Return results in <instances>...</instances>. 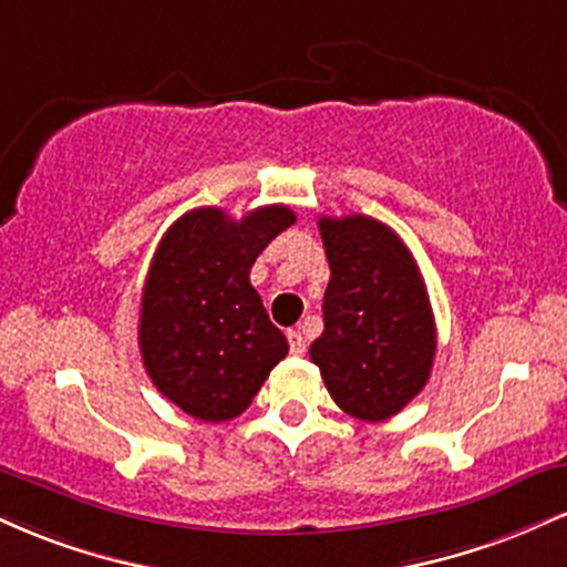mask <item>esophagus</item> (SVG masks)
Wrapping results in <instances>:
<instances>
[{"instance_id": "1", "label": "esophagus", "mask_w": 567, "mask_h": 567, "mask_svg": "<svg viewBox=\"0 0 567 567\" xmlns=\"http://www.w3.org/2000/svg\"><path fill=\"white\" fill-rule=\"evenodd\" d=\"M288 343H290V354H303L306 351V338L298 333V330H288Z\"/></svg>"}]
</instances>
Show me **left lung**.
<instances>
[{"label": "left lung", "mask_w": 567, "mask_h": 567, "mask_svg": "<svg viewBox=\"0 0 567 567\" xmlns=\"http://www.w3.org/2000/svg\"><path fill=\"white\" fill-rule=\"evenodd\" d=\"M330 282L311 362L343 413L386 421L426 386L437 330L413 252L381 220L320 218Z\"/></svg>", "instance_id": "left-lung-1"}]
</instances>
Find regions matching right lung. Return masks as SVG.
I'll return each instance as SVG.
<instances>
[{
	"mask_svg": "<svg viewBox=\"0 0 567 567\" xmlns=\"http://www.w3.org/2000/svg\"><path fill=\"white\" fill-rule=\"evenodd\" d=\"M292 224L296 213L285 205L239 220L197 207L162 237L143 285L138 347L154 386L194 419H237L288 354L250 269Z\"/></svg>",
	"mask_w": 567,
	"mask_h": 567,
	"instance_id": "add662e5",
	"label": "right lung"
}]
</instances>
